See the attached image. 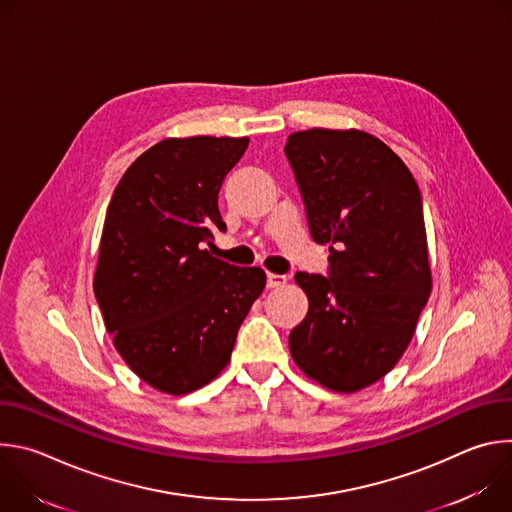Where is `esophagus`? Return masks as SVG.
<instances>
[{
  "label": "esophagus",
  "instance_id": "esophagus-1",
  "mask_svg": "<svg viewBox=\"0 0 512 512\" xmlns=\"http://www.w3.org/2000/svg\"><path fill=\"white\" fill-rule=\"evenodd\" d=\"M287 283L285 275H277V273H267V287L275 289V287H283Z\"/></svg>",
  "mask_w": 512,
  "mask_h": 512
}]
</instances>
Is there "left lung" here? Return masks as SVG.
<instances>
[{"mask_svg":"<svg viewBox=\"0 0 512 512\" xmlns=\"http://www.w3.org/2000/svg\"><path fill=\"white\" fill-rule=\"evenodd\" d=\"M312 239L330 273H296L310 308L289 334L306 377L336 393L383 379L407 350L431 294L421 194L403 160L360 129L314 127L287 137Z\"/></svg>","mask_w":512,"mask_h":512,"instance_id":"left-lung-1","label":"left lung"}]
</instances>
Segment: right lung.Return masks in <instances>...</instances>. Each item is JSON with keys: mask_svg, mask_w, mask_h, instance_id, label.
<instances>
[{"mask_svg": "<svg viewBox=\"0 0 512 512\" xmlns=\"http://www.w3.org/2000/svg\"><path fill=\"white\" fill-rule=\"evenodd\" d=\"M247 145L166 137L127 168L107 206L95 296L127 367L160 393L186 395L221 375L265 289L261 267L204 249L214 229H227L218 190Z\"/></svg>", "mask_w": 512, "mask_h": 512, "instance_id": "obj_1", "label": "right lung"}]
</instances>
